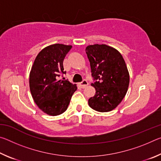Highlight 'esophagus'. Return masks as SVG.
Returning <instances> with one entry per match:
<instances>
[{
	"mask_svg": "<svg viewBox=\"0 0 161 161\" xmlns=\"http://www.w3.org/2000/svg\"><path fill=\"white\" fill-rule=\"evenodd\" d=\"M88 84H89L88 81H87L86 80H84L82 81V82L80 83V86L81 88H85L86 86H88Z\"/></svg>",
	"mask_w": 161,
	"mask_h": 161,
	"instance_id": "1",
	"label": "esophagus"
}]
</instances>
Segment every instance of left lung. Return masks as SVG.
<instances>
[{
    "instance_id": "1",
    "label": "left lung",
    "mask_w": 161,
    "mask_h": 161,
    "mask_svg": "<svg viewBox=\"0 0 161 161\" xmlns=\"http://www.w3.org/2000/svg\"><path fill=\"white\" fill-rule=\"evenodd\" d=\"M86 53L92 77L97 80L91 84L96 94L89 99V106L99 112L112 111L128 91L130 77L126 62L116 49L104 44L88 45Z\"/></svg>"
}]
</instances>
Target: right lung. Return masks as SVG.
Instances as JSON below:
<instances>
[{"mask_svg":"<svg viewBox=\"0 0 161 161\" xmlns=\"http://www.w3.org/2000/svg\"><path fill=\"white\" fill-rule=\"evenodd\" d=\"M72 45L54 44L40 52L30 72V90L35 103L43 112L57 116L67 110L77 86L67 80H58L65 74L63 61Z\"/></svg>","mask_w":161,"mask_h":161,"instance_id":"obj_1","label":"right lung"}]
</instances>
